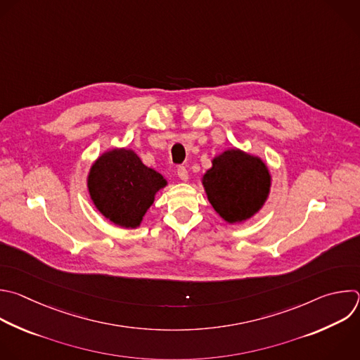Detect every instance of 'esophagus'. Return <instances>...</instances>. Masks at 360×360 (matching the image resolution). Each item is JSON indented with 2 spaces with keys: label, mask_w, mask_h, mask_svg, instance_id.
<instances>
[{
  "label": "esophagus",
  "mask_w": 360,
  "mask_h": 360,
  "mask_svg": "<svg viewBox=\"0 0 360 360\" xmlns=\"http://www.w3.org/2000/svg\"><path fill=\"white\" fill-rule=\"evenodd\" d=\"M176 174H178L179 179H182V181H188V178H189V176H188V171H186L185 167H178Z\"/></svg>",
  "instance_id": "1"
}]
</instances>
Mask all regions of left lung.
Instances as JSON below:
<instances>
[{"label": "left lung", "instance_id": "left-lung-1", "mask_svg": "<svg viewBox=\"0 0 360 360\" xmlns=\"http://www.w3.org/2000/svg\"><path fill=\"white\" fill-rule=\"evenodd\" d=\"M203 185L214 210L226 221L236 223L262 207L270 191V174L260 158L230 150L213 160Z\"/></svg>", "mask_w": 360, "mask_h": 360}]
</instances>
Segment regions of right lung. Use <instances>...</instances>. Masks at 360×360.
Returning a JSON list of instances; mask_svg holds the SVG:
<instances>
[{"label":"right lung","mask_w":360,"mask_h":360,"mask_svg":"<svg viewBox=\"0 0 360 360\" xmlns=\"http://www.w3.org/2000/svg\"><path fill=\"white\" fill-rule=\"evenodd\" d=\"M87 185L96 207L108 220L133 229L141 223L167 181L133 151L112 150L93 164Z\"/></svg>","instance_id":"1"}]
</instances>
